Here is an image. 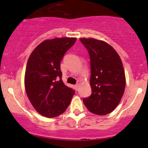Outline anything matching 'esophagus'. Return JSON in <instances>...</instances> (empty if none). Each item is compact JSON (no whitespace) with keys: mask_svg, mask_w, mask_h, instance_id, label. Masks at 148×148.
I'll use <instances>...</instances> for the list:
<instances>
[{"mask_svg":"<svg viewBox=\"0 0 148 148\" xmlns=\"http://www.w3.org/2000/svg\"><path fill=\"white\" fill-rule=\"evenodd\" d=\"M79 85H80V82H78L77 83V84L75 85V87H76V89H79Z\"/></svg>","mask_w":148,"mask_h":148,"instance_id":"1","label":"esophagus"}]
</instances>
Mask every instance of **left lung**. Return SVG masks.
<instances>
[{"label": "left lung", "mask_w": 148, "mask_h": 148, "mask_svg": "<svg viewBox=\"0 0 148 148\" xmlns=\"http://www.w3.org/2000/svg\"><path fill=\"white\" fill-rule=\"evenodd\" d=\"M79 40L89 52L92 91L83 102L93 114L105 115L116 108L125 92L126 81L122 61L116 51L104 41Z\"/></svg>", "instance_id": "1"}]
</instances>
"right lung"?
Instances as JSON below:
<instances>
[{"instance_id": "1", "label": "right lung", "mask_w": 148, "mask_h": 148, "mask_svg": "<svg viewBox=\"0 0 148 148\" xmlns=\"http://www.w3.org/2000/svg\"><path fill=\"white\" fill-rule=\"evenodd\" d=\"M76 41L66 37L46 40L28 58L25 89L33 107L44 117L52 118L64 112L75 93L62 81L60 63Z\"/></svg>"}]
</instances>
